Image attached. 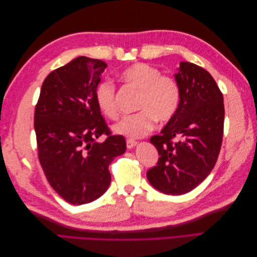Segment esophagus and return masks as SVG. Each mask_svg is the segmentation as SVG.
<instances>
[{"label":"esophagus","instance_id":"1","mask_svg":"<svg viewBox=\"0 0 257 257\" xmlns=\"http://www.w3.org/2000/svg\"><path fill=\"white\" fill-rule=\"evenodd\" d=\"M136 145H137V142L133 141V139H127V141H126L127 149H132V148H134Z\"/></svg>","mask_w":257,"mask_h":257}]
</instances>
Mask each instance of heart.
I'll return each mask as SVG.
<instances>
[{
	"label": "heart",
	"mask_w": 257,
	"mask_h": 257,
	"mask_svg": "<svg viewBox=\"0 0 257 257\" xmlns=\"http://www.w3.org/2000/svg\"><path fill=\"white\" fill-rule=\"evenodd\" d=\"M120 79L139 91L137 113L125 115L115 123V134L127 138H142L157 125V121L166 122L175 115L180 104V88L170 76L161 75L160 69L146 63H135L120 73ZM99 111L109 119L119 114L115 100V87L109 80L97 84L94 93Z\"/></svg>",
	"instance_id": "obj_1"
}]
</instances>
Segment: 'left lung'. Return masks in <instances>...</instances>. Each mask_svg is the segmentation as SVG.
Returning a JSON list of instances; mask_svg holds the SVG:
<instances>
[{"label": "left lung", "mask_w": 257, "mask_h": 257, "mask_svg": "<svg viewBox=\"0 0 257 257\" xmlns=\"http://www.w3.org/2000/svg\"><path fill=\"white\" fill-rule=\"evenodd\" d=\"M175 79L180 104L161 134L150 139L160 158L147 172L153 188L167 195L188 193L209 176L219 157L224 127L223 94L206 69L181 62Z\"/></svg>", "instance_id": "8db88e82"}]
</instances>
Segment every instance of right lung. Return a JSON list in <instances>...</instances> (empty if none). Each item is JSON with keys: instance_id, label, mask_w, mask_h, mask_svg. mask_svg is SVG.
<instances>
[{"instance_id": "1", "label": "right lung", "mask_w": 257, "mask_h": 257, "mask_svg": "<svg viewBox=\"0 0 257 257\" xmlns=\"http://www.w3.org/2000/svg\"><path fill=\"white\" fill-rule=\"evenodd\" d=\"M105 62L78 57L51 72L35 107L38 159L49 184L73 205L97 199L111 181L108 166L126 150L125 139L112 135L94 93ZM102 135L107 137L97 142Z\"/></svg>"}]
</instances>
